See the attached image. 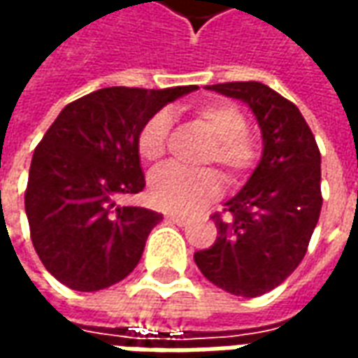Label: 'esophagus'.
<instances>
[{
  "mask_svg": "<svg viewBox=\"0 0 358 358\" xmlns=\"http://www.w3.org/2000/svg\"><path fill=\"white\" fill-rule=\"evenodd\" d=\"M164 220H166V222H172V224H178V226L187 224L186 217H182V215H174V213H166V215H164Z\"/></svg>",
  "mask_w": 358,
  "mask_h": 358,
  "instance_id": "34e87169",
  "label": "esophagus"
}]
</instances>
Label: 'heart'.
Here are the masks:
<instances>
[{
  "label": "heart",
  "mask_w": 358,
  "mask_h": 358,
  "mask_svg": "<svg viewBox=\"0 0 358 358\" xmlns=\"http://www.w3.org/2000/svg\"><path fill=\"white\" fill-rule=\"evenodd\" d=\"M194 120L213 138L203 164H220L230 186L240 184L259 159V143L248 132L243 110L228 101H207L194 109ZM171 118L159 110L143 122L136 148L141 161L157 164L166 153ZM222 182L215 171H182L166 166L149 178V201L153 207L176 215H192L217 199Z\"/></svg>",
  "instance_id": "heart-1"
}]
</instances>
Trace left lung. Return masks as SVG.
Masks as SVG:
<instances>
[{"label":"left lung","mask_w":358,"mask_h":358,"mask_svg":"<svg viewBox=\"0 0 358 358\" xmlns=\"http://www.w3.org/2000/svg\"><path fill=\"white\" fill-rule=\"evenodd\" d=\"M207 90L248 105L263 134V157L224 213L210 217L217 240L194 259L220 289L259 297L282 284L307 253L322 209L320 151L301 110L261 82Z\"/></svg>","instance_id":"1"}]
</instances>
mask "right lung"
Returning a JSON list of instances; mask_svg holds the SVG:
<instances>
[{
  "instance_id": "obj_1",
  "label": "right lung",
  "mask_w": 358,
  "mask_h": 358,
  "mask_svg": "<svg viewBox=\"0 0 358 358\" xmlns=\"http://www.w3.org/2000/svg\"><path fill=\"white\" fill-rule=\"evenodd\" d=\"M197 86H113L69 103L36 148L24 194L30 238L43 266L76 292L124 280L163 215L120 207L145 187L138 132L166 103Z\"/></svg>"
}]
</instances>
